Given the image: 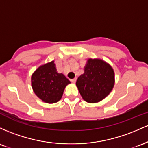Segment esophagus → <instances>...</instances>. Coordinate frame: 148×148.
Wrapping results in <instances>:
<instances>
[{"mask_svg": "<svg viewBox=\"0 0 148 148\" xmlns=\"http://www.w3.org/2000/svg\"><path fill=\"white\" fill-rule=\"evenodd\" d=\"M76 80H77V78H76V77H75V78L71 79V82H72L73 83H75Z\"/></svg>", "mask_w": 148, "mask_h": 148, "instance_id": "obj_1", "label": "esophagus"}]
</instances>
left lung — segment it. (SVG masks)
Returning <instances> with one entry per match:
<instances>
[{"instance_id": "8db88e82", "label": "left lung", "mask_w": 148, "mask_h": 148, "mask_svg": "<svg viewBox=\"0 0 148 148\" xmlns=\"http://www.w3.org/2000/svg\"><path fill=\"white\" fill-rule=\"evenodd\" d=\"M114 85V72L108 63L101 59H87L84 73L76 82L79 94L86 102L96 103L110 94Z\"/></svg>"}]
</instances>
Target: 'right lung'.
Listing matches in <instances>:
<instances>
[{
  "label": "right lung",
  "mask_w": 148,
  "mask_h": 148,
  "mask_svg": "<svg viewBox=\"0 0 148 148\" xmlns=\"http://www.w3.org/2000/svg\"><path fill=\"white\" fill-rule=\"evenodd\" d=\"M71 82L56 71L54 61L38 68L31 75V87L43 102L54 103L61 100L64 91Z\"/></svg>",
  "instance_id": "right-lung-1"
}]
</instances>
